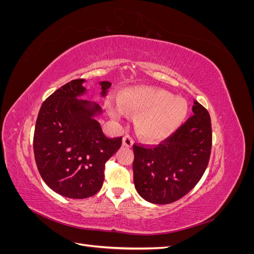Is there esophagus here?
Listing matches in <instances>:
<instances>
[{"mask_svg":"<svg viewBox=\"0 0 254 254\" xmlns=\"http://www.w3.org/2000/svg\"><path fill=\"white\" fill-rule=\"evenodd\" d=\"M132 144H133V140L130 135H125L123 137V145H124L125 147H131Z\"/></svg>","mask_w":254,"mask_h":254,"instance_id":"1","label":"esophagus"}]
</instances>
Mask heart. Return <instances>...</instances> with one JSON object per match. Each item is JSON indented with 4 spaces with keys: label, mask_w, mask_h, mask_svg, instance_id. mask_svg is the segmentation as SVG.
<instances>
[{
    "label": "heart",
    "mask_w": 254,
    "mask_h": 254,
    "mask_svg": "<svg viewBox=\"0 0 254 254\" xmlns=\"http://www.w3.org/2000/svg\"><path fill=\"white\" fill-rule=\"evenodd\" d=\"M120 105H109L113 119L123 115V109L135 114L136 131L143 139L162 141L178 129L189 112V105L182 97L157 88L139 87L125 91L120 97Z\"/></svg>",
    "instance_id": "b5f03b06"
}]
</instances>
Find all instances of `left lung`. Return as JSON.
<instances>
[{
    "label": "left lung",
    "instance_id": "left-lung-1",
    "mask_svg": "<svg viewBox=\"0 0 254 254\" xmlns=\"http://www.w3.org/2000/svg\"><path fill=\"white\" fill-rule=\"evenodd\" d=\"M193 117L155 147L133 145V182L146 201L175 202L201 179L212 147L210 114L194 101Z\"/></svg>",
    "mask_w": 254,
    "mask_h": 254
}]
</instances>
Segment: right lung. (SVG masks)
<instances>
[{"instance_id": "right-lung-1", "label": "right lung", "mask_w": 254, "mask_h": 254, "mask_svg": "<svg viewBox=\"0 0 254 254\" xmlns=\"http://www.w3.org/2000/svg\"><path fill=\"white\" fill-rule=\"evenodd\" d=\"M84 79H74L50 95L38 114L35 160L43 181L57 194L73 199L95 195L104 182L105 164L122 145V137L107 136L96 121L103 110L79 98L87 93ZM101 96L111 87L99 81Z\"/></svg>"}]
</instances>
